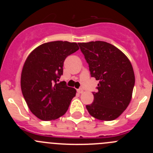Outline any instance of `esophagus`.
I'll list each match as a JSON object with an SVG mask.
<instances>
[{"mask_svg": "<svg viewBox=\"0 0 153 153\" xmlns=\"http://www.w3.org/2000/svg\"><path fill=\"white\" fill-rule=\"evenodd\" d=\"M77 92H78V93H82V92H84V90H83L82 89H77Z\"/></svg>", "mask_w": 153, "mask_h": 153, "instance_id": "obj_1", "label": "esophagus"}]
</instances>
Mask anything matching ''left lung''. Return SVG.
<instances>
[{"instance_id":"8db88e82","label":"left lung","mask_w":153,"mask_h":153,"mask_svg":"<svg viewBox=\"0 0 153 153\" xmlns=\"http://www.w3.org/2000/svg\"><path fill=\"white\" fill-rule=\"evenodd\" d=\"M89 64L91 76L97 81L98 92L86 105L88 112L101 121L116 119L132 99L135 74L127 57L115 46L104 41L78 43Z\"/></svg>"}]
</instances>
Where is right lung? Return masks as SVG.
I'll use <instances>...</instances> for the list:
<instances>
[{
  "instance_id": "add662e5",
  "label": "right lung",
  "mask_w": 153,
  "mask_h": 153,
  "mask_svg": "<svg viewBox=\"0 0 153 153\" xmlns=\"http://www.w3.org/2000/svg\"><path fill=\"white\" fill-rule=\"evenodd\" d=\"M78 49L75 42L52 41L38 46L26 59L21 91L29 109L39 119L55 120L67 111L76 89L58 81L63 75L64 60Z\"/></svg>"
}]
</instances>
